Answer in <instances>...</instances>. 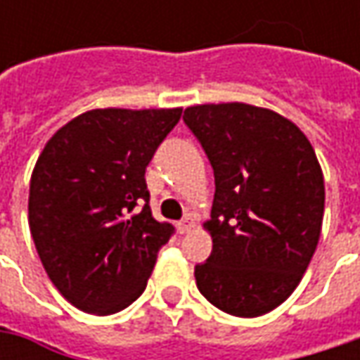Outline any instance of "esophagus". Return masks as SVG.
Instances as JSON below:
<instances>
[{"mask_svg": "<svg viewBox=\"0 0 360 360\" xmlns=\"http://www.w3.org/2000/svg\"><path fill=\"white\" fill-rule=\"evenodd\" d=\"M194 226H196V220H194V216H190V214L184 216V218L178 222V230H180L182 234H184V232H190Z\"/></svg>", "mask_w": 360, "mask_h": 360, "instance_id": "34e87169", "label": "esophagus"}]
</instances>
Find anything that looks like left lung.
I'll return each mask as SVG.
<instances>
[{"mask_svg": "<svg viewBox=\"0 0 360 360\" xmlns=\"http://www.w3.org/2000/svg\"><path fill=\"white\" fill-rule=\"evenodd\" d=\"M214 170L204 229L212 252L196 286L216 309L252 319L297 288L316 250L325 178L309 138L281 114L240 102L184 110Z\"/></svg>", "mask_w": 360, "mask_h": 360, "instance_id": "8db88e82", "label": "left lung"}]
</instances>
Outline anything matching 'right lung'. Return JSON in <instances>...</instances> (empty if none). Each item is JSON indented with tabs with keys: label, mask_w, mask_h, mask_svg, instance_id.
<instances>
[{
	"label": "right lung",
	"mask_w": 360,
	"mask_h": 360,
	"mask_svg": "<svg viewBox=\"0 0 360 360\" xmlns=\"http://www.w3.org/2000/svg\"><path fill=\"white\" fill-rule=\"evenodd\" d=\"M182 108L90 110L56 131L30 182V230L68 302L114 314L144 292L174 226L150 210L146 166Z\"/></svg>",
	"instance_id": "1"
}]
</instances>
